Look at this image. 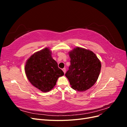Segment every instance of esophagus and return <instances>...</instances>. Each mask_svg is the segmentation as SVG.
I'll list each match as a JSON object with an SVG mask.
<instances>
[{"label": "esophagus", "mask_w": 127, "mask_h": 127, "mask_svg": "<svg viewBox=\"0 0 127 127\" xmlns=\"http://www.w3.org/2000/svg\"><path fill=\"white\" fill-rule=\"evenodd\" d=\"M63 71H64V74H65V73H66V68H63Z\"/></svg>", "instance_id": "34e87169"}]
</instances>
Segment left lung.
Instances as JSON below:
<instances>
[{"instance_id":"obj_1","label":"left lung","mask_w":127,"mask_h":127,"mask_svg":"<svg viewBox=\"0 0 127 127\" xmlns=\"http://www.w3.org/2000/svg\"><path fill=\"white\" fill-rule=\"evenodd\" d=\"M69 53L70 66L65 76L69 81L71 88L83 92L93 86L100 73L101 64L92 51L76 47Z\"/></svg>"}]
</instances>
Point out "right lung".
<instances>
[{
  "label": "right lung",
  "mask_w": 127,
  "mask_h": 127,
  "mask_svg": "<svg viewBox=\"0 0 127 127\" xmlns=\"http://www.w3.org/2000/svg\"><path fill=\"white\" fill-rule=\"evenodd\" d=\"M25 71L30 82L43 92L51 91L58 78L64 75L48 48L31 56L26 63Z\"/></svg>",
  "instance_id": "1"
}]
</instances>
